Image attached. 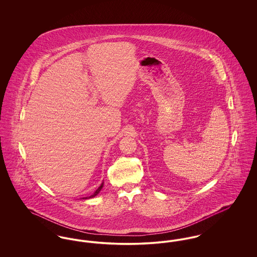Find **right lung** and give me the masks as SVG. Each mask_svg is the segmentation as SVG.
<instances>
[{"label": "right lung", "mask_w": 257, "mask_h": 257, "mask_svg": "<svg viewBox=\"0 0 257 257\" xmlns=\"http://www.w3.org/2000/svg\"><path fill=\"white\" fill-rule=\"evenodd\" d=\"M102 188H103V183L100 185V187H99L97 190H96V191L93 193V195H91V196H89V197H83V198H84V199H86V198H91V197H94V196H96L98 193L101 191V189H102Z\"/></svg>", "instance_id": "1"}]
</instances>
